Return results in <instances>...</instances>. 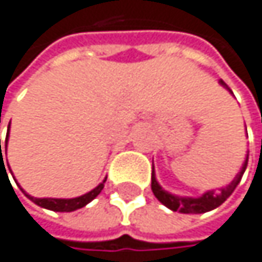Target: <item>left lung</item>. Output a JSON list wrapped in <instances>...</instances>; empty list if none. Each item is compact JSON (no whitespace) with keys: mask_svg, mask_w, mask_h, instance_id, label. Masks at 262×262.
Here are the masks:
<instances>
[{"mask_svg":"<svg viewBox=\"0 0 262 262\" xmlns=\"http://www.w3.org/2000/svg\"><path fill=\"white\" fill-rule=\"evenodd\" d=\"M220 84L224 85L225 89H228L230 92H231V89L220 79ZM247 162H248V156L241 168V172L236 175V178L224 189H220V192H206L203 193L202 197L199 199H187V197H177V195H172V193H168L165 192L156 181L155 178V173H151V190L155 193V197L162 203L165 205L168 209H172V211H180L183 214H202V212H208L211 209H215L217 206H220L222 203H224L230 195L233 193V190L236 189V186L239 184L244 172H245V167H247Z\"/></svg>","mask_w":262,"mask_h":262,"instance_id":"left-lung-1","label":"left lung"}]
</instances>
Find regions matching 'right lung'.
Wrapping results in <instances>:
<instances>
[{"label":"right lung","mask_w":262,"mask_h":262,"mask_svg":"<svg viewBox=\"0 0 262 262\" xmlns=\"http://www.w3.org/2000/svg\"><path fill=\"white\" fill-rule=\"evenodd\" d=\"M7 136H9V133H7ZM6 150H7V137H6ZM0 153H1V139H0ZM1 156H3V153H1ZM0 165L1 167L4 165L3 158H1ZM4 170H6V168H4ZM6 175H7V173H6ZM104 183H106V180H104L100 186H97L94 190H90L89 193L81 195V197H76V199H69V200H65V199H34V197H31V195H28L26 192H25V195H26V197H28L29 200H32L35 205L42 206V208H47V209H51V211H59V212H70V211H76V209H79V208H82V206H85L87 203L92 202V200L97 197V195L103 190Z\"/></svg>","instance_id":"obj_1"}]
</instances>
